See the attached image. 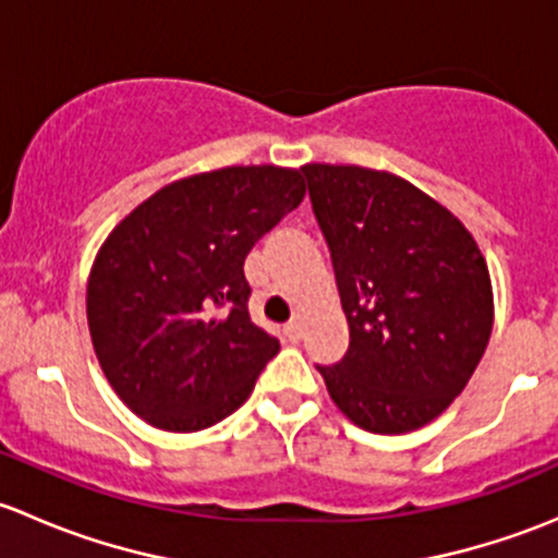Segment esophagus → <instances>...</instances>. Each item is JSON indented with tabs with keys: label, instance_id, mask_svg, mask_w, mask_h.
<instances>
[{
	"label": "esophagus",
	"instance_id": "34e87169",
	"mask_svg": "<svg viewBox=\"0 0 558 558\" xmlns=\"http://www.w3.org/2000/svg\"><path fill=\"white\" fill-rule=\"evenodd\" d=\"M286 337H289L291 342L302 340V324H300V320H291V324H286Z\"/></svg>",
	"mask_w": 558,
	"mask_h": 558
}]
</instances>
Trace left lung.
Wrapping results in <instances>:
<instances>
[{
	"instance_id": "1",
	"label": "left lung",
	"mask_w": 558,
	"mask_h": 558,
	"mask_svg": "<svg viewBox=\"0 0 558 558\" xmlns=\"http://www.w3.org/2000/svg\"><path fill=\"white\" fill-rule=\"evenodd\" d=\"M335 264L351 345L318 367L337 408L375 435L435 421L488 345L494 291L475 238L448 207L391 172L305 165Z\"/></svg>"
}]
</instances>
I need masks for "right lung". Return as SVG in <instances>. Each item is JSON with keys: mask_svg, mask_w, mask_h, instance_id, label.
I'll return each mask as SVG.
<instances>
[{"mask_svg": "<svg viewBox=\"0 0 558 558\" xmlns=\"http://www.w3.org/2000/svg\"><path fill=\"white\" fill-rule=\"evenodd\" d=\"M302 199L300 170L223 167L167 183L107 234L88 275V331L134 415L199 432L251 397L280 342L247 315L243 264Z\"/></svg>", "mask_w": 558, "mask_h": 558, "instance_id": "right-lung-1", "label": "right lung"}]
</instances>
